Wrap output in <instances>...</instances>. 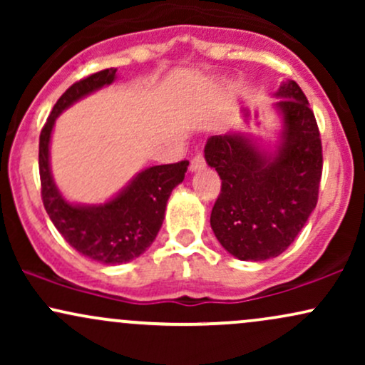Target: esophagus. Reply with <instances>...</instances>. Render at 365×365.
I'll return each mask as SVG.
<instances>
[{
  "label": "esophagus",
  "instance_id": "34e87169",
  "mask_svg": "<svg viewBox=\"0 0 365 365\" xmlns=\"http://www.w3.org/2000/svg\"><path fill=\"white\" fill-rule=\"evenodd\" d=\"M206 166V159H204L202 154H197V156L190 161V171H199Z\"/></svg>",
  "mask_w": 365,
  "mask_h": 365
}]
</instances>
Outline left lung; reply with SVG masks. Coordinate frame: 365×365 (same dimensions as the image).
Returning a JSON list of instances; mask_svg holds the SVG:
<instances>
[{"instance_id":"obj_1","label":"left lung","mask_w":365,"mask_h":365,"mask_svg":"<svg viewBox=\"0 0 365 365\" xmlns=\"http://www.w3.org/2000/svg\"><path fill=\"white\" fill-rule=\"evenodd\" d=\"M274 104L283 132L274 153L244 133L212 135L204 148L221 178L211 228L240 261H266L284 252L317 204L322 145L316 116L299 83L279 86Z\"/></svg>"}]
</instances>
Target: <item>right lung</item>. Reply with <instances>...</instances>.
<instances>
[{
	"mask_svg": "<svg viewBox=\"0 0 365 365\" xmlns=\"http://www.w3.org/2000/svg\"><path fill=\"white\" fill-rule=\"evenodd\" d=\"M116 78L106 68L75 82L54 104L41 130V197L49 220L77 252L103 264H123L139 257L156 238L171 190L185 178L188 161L150 166L140 171L118 195L99 206L72 204L58 190L49 168V140L61 111Z\"/></svg>",
	"mask_w": 365,
	"mask_h": 365,
	"instance_id": "1",
	"label": "right lung"
}]
</instances>
